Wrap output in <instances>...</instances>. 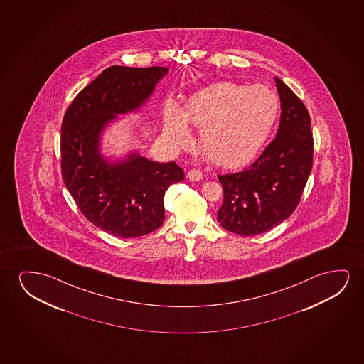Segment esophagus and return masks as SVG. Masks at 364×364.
Returning <instances> with one entry per match:
<instances>
[{"label":"esophagus","instance_id":"34e87169","mask_svg":"<svg viewBox=\"0 0 364 364\" xmlns=\"http://www.w3.org/2000/svg\"><path fill=\"white\" fill-rule=\"evenodd\" d=\"M186 178L191 180V181H199V180L203 179V173L199 169H191L188 171Z\"/></svg>","mask_w":364,"mask_h":364}]
</instances>
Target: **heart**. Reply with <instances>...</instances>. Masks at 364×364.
Returning a JSON list of instances; mask_svg holds the SVG:
<instances>
[{
  "label": "heart",
  "instance_id": "heart-1",
  "mask_svg": "<svg viewBox=\"0 0 364 364\" xmlns=\"http://www.w3.org/2000/svg\"><path fill=\"white\" fill-rule=\"evenodd\" d=\"M279 113V97L269 87L215 83L190 95L184 112L173 102L165 105L164 134L176 146L189 144L190 123L201 129L199 146L205 158L236 169L259 154Z\"/></svg>",
  "mask_w": 364,
  "mask_h": 364
}]
</instances>
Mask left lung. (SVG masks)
Returning <instances> with one entry per match:
<instances>
[{
	"instance_id": "1",
	"label": "left lung",
	"mask_w": 364,
	"mask_h": 364,
	"mask_svg": "<svg viewBox=\"0 0 364 364\" xmlns=\"http://www.w3.org/2000/svg\"><path fill=\"white\" fill-rule=\"evenodd\" d=\"M281 118L274 139L246 170L219 175L224 201L218 221L241 236L262 234L297 208L314 164L309 110L279 78Z\"/></svg>"
}]
</instances>
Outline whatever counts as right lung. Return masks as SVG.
I'll list each match as a JSON object with an SVG mask.
<instances>
[{
	"label": "right lung",
	"instance_id": "1",
	"mask_svg": "<svg viewBox=\"0 0 364 364\" xmlns=\"http://www.w3.org/2000/svg\"><path fill=\"white\" fill-rule=\"evenodd\" d=\"M168 67L112 65L77 95L65 110L60 168L67 189L92 224L117 237H139L165 220L164 195L184 180L175 161L156 163L132 153L110 163L100 154L105 125L136 110L149 98Z\"/></svg>",
	"mask_w": 364,
	"mask_h": 364
}]
</instances>
